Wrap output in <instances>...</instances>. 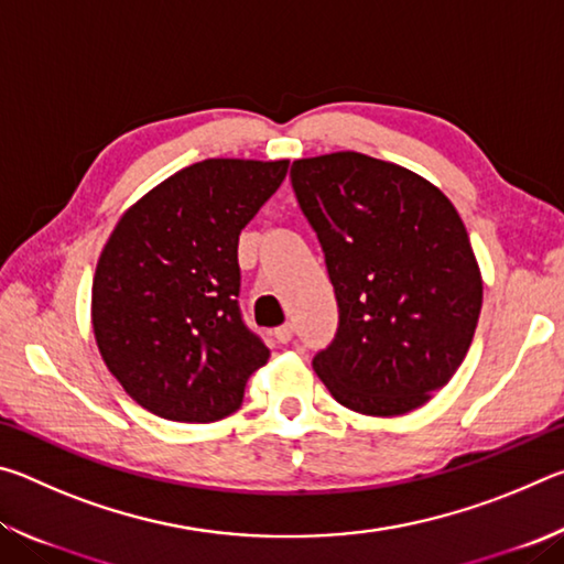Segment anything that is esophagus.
Masks as SVG:
<instances>
[{"label": "esophagus", "instance_id": "34e87169", "mask_svg": "<svg viewBox=\"0 0 564 564\" xmlns=\"http://www.w3.org/2000/svg\"><path fill=\"white\" fill-rule=\"evenodd\" d=\"M273 336H275V340H279V343H289L293 338V326H291V323H283V326H279V328L273 330Z\"/></svg>", "mask_w": 564, "mask_h": 564}]
</instances>
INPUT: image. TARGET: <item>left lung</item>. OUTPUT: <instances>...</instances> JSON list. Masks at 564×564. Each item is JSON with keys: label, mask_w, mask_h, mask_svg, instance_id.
I'll return each instance as SVG.
<instances>
[{"label": "left lung", "mask_w": 564, "mask_h": 564, "mask_svg": "<svg viewBox=\"0 0 564 564\" xmlns=\"http://www.w3.org/2000/svg\"><path fill=\"white\" fill-rule=\"evenodd\" d=\"M291 181L338 301L313 370L362 415L425 405L460 368L482 308L460 214L415 171L358 151L293 161Z\"/></svg>", "instance_id": "8db88e82"}]
</instances>
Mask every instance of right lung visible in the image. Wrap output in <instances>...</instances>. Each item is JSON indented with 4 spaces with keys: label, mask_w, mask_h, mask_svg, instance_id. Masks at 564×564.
<instances>
[{
    "label": "right lung",
    "mask_w": 564,
    "mask_h": 564,
    "mask_svg": "<svg viewBox=\"0 0 564 564\" xmlns=\"http://www.w3.org/2000/svg\"><path fill=\"white\" fill-rule=\"evenodd\" d=\"M285 171L289 159L198 161L113 226L91 283L94 338L111 376L149 413L221 420L269 360L238 311V236Z\"/></svg>",
    "instance_id": "right-lung-1"
}]
</instances>
